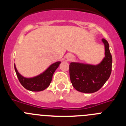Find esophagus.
<instances>
[{
  "label": "esophagus",
  "mask_w": 126,
  "mask_h": 126,
  "mask_svg": "<svg viewBox=\"0 0 126 126\" xmlns=\"http://www.w3.org/2000/svg\"><path fill=\"white\" fill-rule=\"evenodd\" d=\"M71 58H72V57H71Z\"/></svg>",
  "instance_id": "obj_1"
}]
</instances>
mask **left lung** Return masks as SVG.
Segmentation results:
<instances>
[{
    "label": "left lung",
    "instance_id": "8db88e82",
    "mask_svg": "<svg viewBox=\"0 0 126 126\" xmlns=\"http://www.w3.org/2000/svg\"><path fill=\"white\" fill-rule=\"evenodd\" d=\"M105 47V57L99 64L70 63L69 74L73 87L78 92L92 93L97 92L106 83L112 71V57L107 41L102 40Z\"/></svg>",
    "mask_w": 126,
    "mask_h": 126
}]
</instances>
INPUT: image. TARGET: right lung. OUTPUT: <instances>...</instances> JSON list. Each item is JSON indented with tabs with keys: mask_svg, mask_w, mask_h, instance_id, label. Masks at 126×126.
Listing matches in <instances>:
<instances>
[{
	"mask_svg": "<svg viewBox=\"0 0 126 126\" xmlns=\"http://www.w3.org/2000/svg\"><path fill=\"white\" fill-rule=\"evenodd\" d=\"M61 63V61L54 62L43 73L32 78H26L22 76L17 70L15 64L14 69L19 81L24 88L32 92H41L48 87L52 81L53 73Z\"/></svg>",
	"mask_w": 126,
	"mask_h": 126,
	"instance_id": "obj_1",
	"label": "right lung"
}]
</instances>
